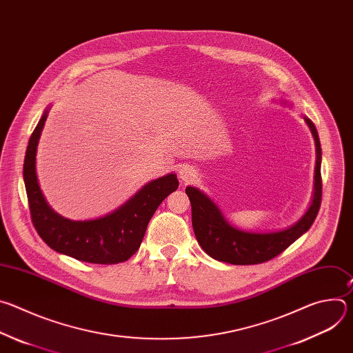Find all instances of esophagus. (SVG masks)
<instances>
[{"label":"esophagus","mask_w":353,"mask_h":353,"mask_svg":"<svg viewBox=\"0 0 353 353\" xmlns=\"http://www.w3.org/2000/svg\"><path fill=\"white\" fill-rule=\"evenodd\" d=\"M179 177L183 180V181H192L194 177H195V172L192 170L191 166H187V165H183L180 166L179 169Z\"/></svg>","instance_id":"34e87169"}]
</instances>
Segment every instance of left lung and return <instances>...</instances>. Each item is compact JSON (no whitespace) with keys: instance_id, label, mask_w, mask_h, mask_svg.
Segmentation results:
<instances>
[{"instance_id":"obj_1","label":"left lung","mask_w":353,"mask_h":353,"mask_svg":"<svg viewBox=\"0 0 353 353\" xmlns=\"http://www.w3.org/2000/svg\"><path fill=\"white\" fill-rule=\"evenodd\" d=\"M316 141V185L313 204L296 225L274 233H250L234 229L222 216L212 201L195 187H187L185 194L191 203V219L195 237L208 256L233 265H254L272 260L285 251L313 225L323 195L321 181V145L314 123L305 119Z\"/></svg>"}]
</instances>
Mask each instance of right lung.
I'll return each instance as SVG.
<instances>
[{"instance_id": "obj_1", "label": "right lung", "mask_w": 353, "mask_h": 353, "mask_svg": "<svg viewBox=\"0 0 353 353\" xmlns=\"http://www.w3.org/2000/svg\"><path fill=\"white\" fill-rule=\"evenodd\" d=\"M47 113L33 130L23 162V180L32 223L43 241L59 253L92 264H119L137 253L148 223L162 201L179 187L176 174L150 181L113 214L93 221H70L57 215L40 191L34 161Z\"/></svg>"}]
</instances>
